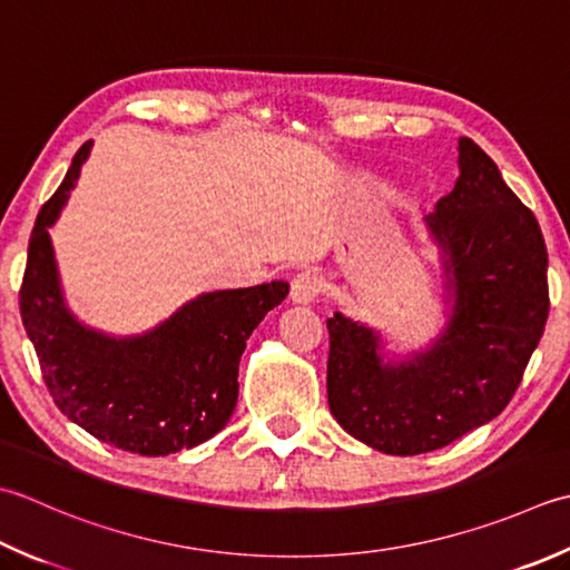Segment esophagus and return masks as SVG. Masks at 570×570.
I'll return each mask as SVG.
<instances>
[{
    "mask_svg": "<svg viewBox=\"0 0 570 570\" xmlns=\"http://www.w3.org/2000/svg\"><path fill=\"white\" fill-rule=\"evenodd\" d=\"M321 292V278L316 272H298L294 278H292V292H288V296H292L294 304H311Z\"/></svg>",
    "mask_w": 570,
    "mask_h": 570,
    "instance_id": "esophagus-1",
    "label": "esophagus"
}]
</instances>
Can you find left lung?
Here are the masks:
<instances>
[{
    "instance_id": "8db88e82",
    "label": "left lung",
    "mask_w": 570,
    "mask_h": 570,
    "mask_svg": "<svg viewBox=\"0 0 570 570\" xmlns=\"http://www.w3.org/2000/svg\"><path fill=\"white\" fill-rule=\"evenodd\" d=\"M460 177L425 227L440 249L444 328L428 348L387 355L381 331L333 311L328 407L383 454H425L509 405L549 318V254L533 212L497 163L460 138Z\"/></svg>"
}]
</instances>
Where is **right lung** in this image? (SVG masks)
Wrapping results in <instances>:
<instances>
[{
    "label": "right lung",
    "instance_id": "1",
    "mask_svg": "<svg viewBox=\"0 0 570 570\" xmlns=\"http://www.w3.org/2000/svg\"><path fill=\"white\" fill-rule=\"evenodd\" d=\"M91 148L94 140L78 148L33 225L19 292L21 321L56 407L78 428L142 456L197 448L229 422L247 338L286 298L288 284L199 294L136 336L86 326L63 298L49 229L69 203Z\"/></svg>",
    "mask_w": 570,
    "mask_h": 570
}]
</instances>
